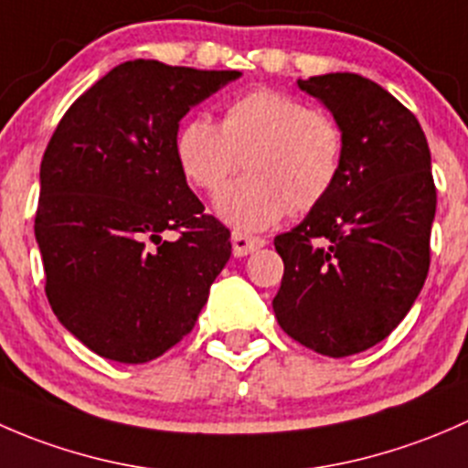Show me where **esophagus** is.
I'll list each match as a JSON object with an SVG mask.
<instances>
[{"mask_svg": "<svg viewBox=\"0 0 468 468\" xmlns=\"http://www.w3.org/2000/svg\"><path fill=\"white\" fill-rule=\"evenodd\" d=\"M230 242H233V256L235 258L249 256V253L258 251V249L264 247L262 238H253V235L238 233V230H233V235H230Z\"/></svg>", "mask_w": 468, "mask_h": 468, "instance_id": "34e87169", "label": "esophagus"}]
</instances>
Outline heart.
Returning a JSON list of instances; mask_svg holds the SVG:
<instances>
[{"label": "heart", "instance_id": "b5f03b06", "mask_svg": "<svg viewBox=\"0 0 468 468\" xmlns=\"http://www.w3.org/2000/svg\"><path fill=\"white\" fill-rule=\"evenodd\" d=\"M346 154L344 129L330 112L299 97L256 88L230 99L215 124L192 115L174 135L183 178L215 195L244 160L247 176L215 201L221 221L238 230H264L294 207L322 206L337 186Z\"/></svg>", "mask_w": 468, "mask_h": 468}]
</instances>
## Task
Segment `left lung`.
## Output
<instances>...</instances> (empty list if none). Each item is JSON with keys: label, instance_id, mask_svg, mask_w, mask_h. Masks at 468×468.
<instances>
[{"label": "left lung", "instance_id": "obj_1", "mask_svg": "<svg viewBox=\"0 0 468 468\" xmlns=\"http://www.w3.org/2000/svg\"><path fill=\"white\" fill-rule=\"evenodd\" d=\"M299 88L342 124L346 154L328 199L273 239L285 264L273 313L299 344L346 357L382 342L426 282L431 149L417 117L360 74L299 79Z\"/></svg>", "mask_w": 468, "mask_h": 468}]
</instances>
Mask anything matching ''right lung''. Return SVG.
<instances>
[{
  "instance_id": "add662e5",
  "label": "right lung",
  "mask_w": 468,
  "mask_h": 468,
  "mask_svg": "<svg viewBox=\"0 0 468 468\" xmlns=\"http://www.w3.org/2000/svg\"><path fill=\"white\" fill-rule=\"evenodd\" d=\"M238 77L126 60L56 126L33 229L51 310L97 356H163L195 328L229 262V229L187 187L174 135L192 106Z\"/></svg>"
}]
</instances>
